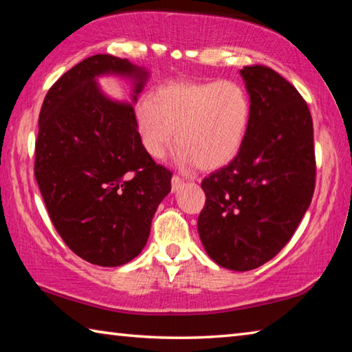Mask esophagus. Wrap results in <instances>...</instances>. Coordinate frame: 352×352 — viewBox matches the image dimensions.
I'll list each match as a JSON object with an SVG mask.
<instances>
[{
	"mask_svg": "<svg viewBox=\"0 0 352 352\" xmlns=\"http://www.w3.org/2000/svg\"><path fill=\"white\" fill-rule=\"evenodd\" d=\"M184 182H183V178L180 177V175H174L172 177V190H177L178 188L182 186Z\"/></svg>",
	"mask_w": 352,
	"mask_h": 352,
	"instance_id": "esophagus-1",
	"label": "esophagus"
}]
</instances>
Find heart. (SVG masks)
I'll return each mask as SVG.
<instances>
[{
  "mask_svg": "<svg viewBox=\"0 0 352 352\" xmlns=\"http://www.w3.org/2000/svg\"><path fill=\"white\" fill-rule=\"evenodd\" d=\"M250 119L248 91L228 79L168 83L135 107L136 130L151 157L162 158L177 138L182 163L205 170L222 168L239 153Z\"/></svg>",
  "mask_w": 352,
  "mask_h": 352,
  "instance_id": "1",
  "label": "heart"
}]
</instances>
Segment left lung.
I'll list each match as a JSON object with an SVG mask.
<instances>
[{
  "label": "left lung",
  "mask_w": 352,
  "mask_h": 352,
  "mask_svg": "<svg viewBox=\"0 0 352 352\" xmlns=\"http://www.w3.org/2000/svg\"><path fill=\"white\" fill-rule=\"evenodd\" d=\"M252 119L239 153L204 178L199 234L210 258L247 272L281 252L311 205L317 163L306 100L265 65L243 67Z\"/></svg>",
  "instance_id": "obj_1"
}]
</instances>
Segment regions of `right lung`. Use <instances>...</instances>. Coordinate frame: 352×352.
<instances>
[{
  "label": "right lung",
  "mask_w": 352,
  "mask_h": 352,
  "mask_svg": "<svg viewBox=\"0 0 352 352\" xmlns=\"http://www.w3.org/2000/svg\"><path fill=\"white\" fill-rule=\"evenodd\" d=\"M146 73L127 58L96 54L47 90L38 116L34 175L52 225L82 259L127 264L144 248L153 214L170 192L172 172L141 144L132 105L113 102L94 77Z\"/></svg>",
  "instance_id": "1"
}]
</instances>
